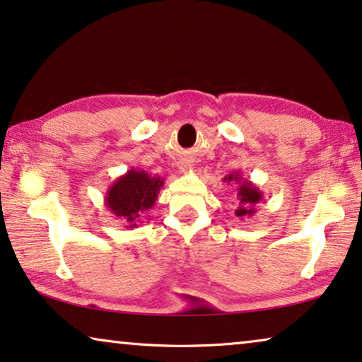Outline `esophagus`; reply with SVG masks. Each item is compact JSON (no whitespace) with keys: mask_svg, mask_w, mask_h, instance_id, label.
<instances>
[{"mask_svg":"<svg viewBox=\"0 0 362 362\" xmlns=\"http://www.w3.org/2000/svg\"><path fill=\"white\" fill-rule=\"evenodd\" d=\"M183 169H188V168H187V165H185V168H183Z\"/></svg>","mask_w":362,"mask_h":362,"instance_id":"1","label":"esophagus"}]
</instances>
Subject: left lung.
Instances as JSON below:
<instances>
[{"label": "left lung", "mask_w": 362, "mask_h": 362, "mask_svg": "<svg viewBox=\"0 0 362 362\" xmlns=\"http://www.w3.org/2000/svg\"><path fill=\"white\" fill-rule=\"evenodd\" d=\"M223 182L237 183L238 185L237 197L240 199V203H238V208L235 209V216L240 217V219L253 216L256 212L255 206L264 198L259 188H257L253 182L245 180L240 172H232V174L226 175L223 177Z\"/></svg>", "instance_id": "1"}]
</instances>
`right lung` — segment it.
I'll return each mask as SVG.
<instances>
[{"label": "right lung", "mask_w": 362, "mask_h": 362, "mask_svg": "<svg viewBox=\"0 0 362 362\" xmlns=\"http://www.w3.org/2000/svg\"><path fill=\"white\" fill-rule=\"evenodd\" d=\"M163 185V177H151L145 170L130 169L107 188L105 204L120 222L127 223L125 227L135 228L143 212L151 209L156 203Z\"/></svg>", "instance_id": "1"}]
</instances>
